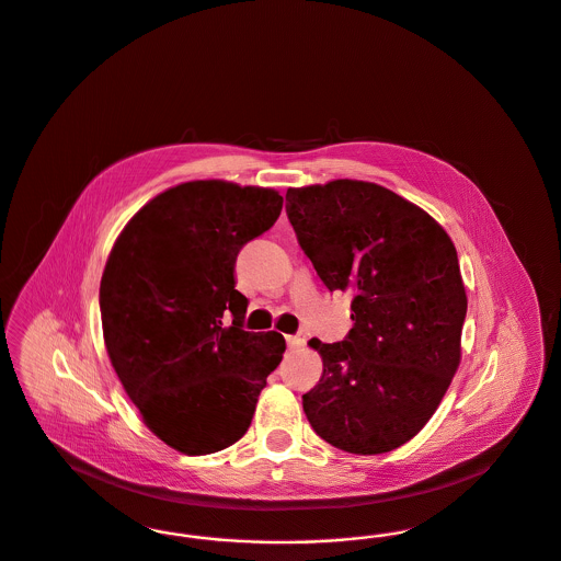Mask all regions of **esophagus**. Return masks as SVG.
<instances>
[{"instance_id":"esophagus-1","label":"esophagus","mask_w":561,"mask_h":561,"mask_svg":"<svg viewBox=\"0 0 561 561\" xmlns=\"http://www.w3.org/2000/svg\"><path fill=\"white\" fill-rule=\"evenodd\" d=\"M286 343H288V347L290 348L305 347L307 336H305L302 332H298V334H288V336H286Z\"/></svg>"}]
</instances>
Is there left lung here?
Returning a JSON list of instances; mask_svg holds the SVG:
<instances>
[{
	"mask_svg": "<svg viewBox=\"0 0 561 561\" xmlns=\"http://www.w3.org/2000/svg\"><path fill=\"white\" fill-rule=\"evenodd\" d=\"M286 213L323 286L353 294L345 341H311L323 374L302 410L334 448L391 453L427 425L460 362L467 294L453 240L364 181L288 188Z\"/></svg>",
	"mask_w": 561,
	"mask_h": 561,
	"instance_id": "left-lung-1",
	"label": "left lung"
}]
</instances>
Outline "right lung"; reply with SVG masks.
Returning a JSON list of instances; mask_svg holds the SVG:
<instances>
[{"label":"right lung","mask_w":561,"mask_h":561,"mask_svg":"<svg viewBox=\"0 0 561 561\" xmlns=\"http://www.w3.org/2000/svg\"><path fill=\"white\" fill-rule=\"evenodd\" d=\"M282 204L273 188L185 183L134 214L108 254L99 296L108 359L145 425L179 453L236 444L282 362L284 336L243 330L248 298L236 290L241 248Z\"/></svg>","instance_id":"1"}]
</instances>
